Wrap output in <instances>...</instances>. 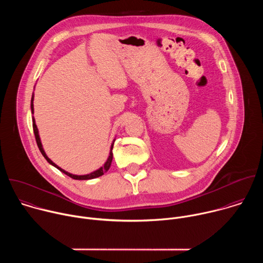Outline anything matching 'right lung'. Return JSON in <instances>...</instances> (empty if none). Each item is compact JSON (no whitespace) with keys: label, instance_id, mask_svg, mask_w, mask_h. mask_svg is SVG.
<instances>
[{"label":"right lung","instance_id":"right-lung-1","mask_svg":"<svg viewBox=\"0 0 263 263\" xmlns=\"http://www.w3.org/2000/svg\"><path fill=\"white\" fill-rule=\"evenodd\" d=\"M33 101H34V92L32 95V98H31V114L34 115V105H33ZM32 122H33V131H34V135H35V138H36V142H37V145H39L40 147V151L42 152L43 156L46 158V160L53 166H55L56 168H58L60 172H62L63 174H65L66 176L74 179V180H90V179H95V178H98L102 175H104L109 168H110V165H111V162H112V158H114V153H112V148H114V144H115V141L116 139H114V141H112L111 143V146H110V152H109V156L106 160V162L101 166L99 167L98 170L89 173V174H86V175H73V174H70L66 171H64L63 168H61L60 166H58L56 163H54L49 157L48 155L46 154L45 149H44V146H43V143H42V140H41V137H40V132H39V129H37V126H36V123H35V119L34 117H32Z\"/></svg>","mask_w":263,"mask_h":263}]
</instances>
